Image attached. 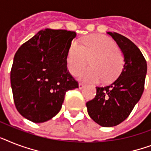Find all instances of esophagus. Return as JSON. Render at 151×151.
I'll return each mask as SVG.
<instances>
[{
	"label": "esophagus",
	"mask_w": 151,
	"mask_h": 151,
	"mask_svg": "<svg viewBox=\"0 0 151 151\" xmlns=\"http://www.w3.org/2000/svg\"><path fill=\"white\" fill-rule=\"evenodd\" d=\"M85 86V84H83V83H79V88L80 89H82L83 88H84Z\"/></svg>",
	"instance_id": "1"
}]
</instances>
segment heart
Listing matches in <instances>:
<instances>
[{"label": "heart", "mask_w": 151, "mask_h": 151, "mask_svg": "<svg viewBox=\"0 0 151 151\" xmlns=\"http://www.w3.org/2000/svg\"><path fill=\"white\" fill-rule=\"evenodd\" d=\"M91 58V67L78 73L84 81H111L119 74L124 63L123 55L114 40L103 35H91L81 44L73 41L70 45L67 59L70 72L76 74Z\"/></svg>", "instance_id": "1"}]
</instances>
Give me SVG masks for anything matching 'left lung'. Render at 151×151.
Here are the masks:
<instances>
[{
    "label": "left lung",
    "instance_id": "left-lung-1",
    "mask_svg": "<svg viewBox=\"0 0 151 151\" xmlns=\"http://www.w3.org/2000/svg\"><path fill=\"white\" fill-rule=\"evenodd\" d=\"M124 56L118 78L105 87H97L95 99L86 103L88 115L103 127L117 126L129 116L144 90L147 61L133 42L116 32H108Z\"/></svg>",
    "mask_w": 151,
    "mask_h": 151
}]
</instances>
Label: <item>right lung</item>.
<instances>
[{"label": "right lung", "instance_id": "add662e5", "mask_svg": "<svg viewBox=\"0 0 151 151\" xmlns=\"http://www.w3.org/2000/svg\"><path fill=\"white\" fill-rule=\"evenodd\" d=\"M75 32L41 30L16 52L11 70L15 107L27 119L40 123L61 109L67 91L78 82L67 70V59Z\"/></svg>", "mask_w": 151, "mask_h": 151}]
</instances>
